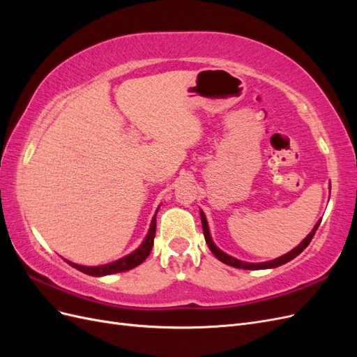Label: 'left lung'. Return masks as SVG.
Wrapping results in <instances>:
<instances>
[{
  "mask_svg": "<svg viewBox=\"0 0 357 357\" xmlns=\"http://www.w3.org/2000/svg\"><path fill=\"white\" fill-rule=\"evenodd\" d=\"M201 213V222H202V229H204V236H205V243H207L208 248L213 252V255L219 259L220 262L229 265V266H234V268H240V269H268V268H277L280 265H284L287 264L289 261H291V259H295L298 255H301L302 252H304V248L308 247V244L311 243L312 236H314L319 225L321 220H319L316 223L314 228H312V231L305 236V240L302 241L299 245H296L294 250H290L289 253L280 256L277 259H274V261H268V262H261V264H250V262H243V261H238V259H235L229 255L223 253L219 247H215V244L213 243L211 240V235H210V231H208V223H207V219H205V214L202 211Z\"/></svg>",
  "mask_w": 357,
  "mask_h": 357,
  "instance_id": "obj_1",
  "label": "left lung"
}]
</instances>
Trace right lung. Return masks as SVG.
<instances>
[{"label":"right lung","instance_id":"add662e5","mask_svg":"<svg viewBox=\"0 0 357 357\" xmlns=\"http://www.w3.org/2000/svg\"><path fill=\"white\" fill-rule=\"evenodd\" d=\"M158 210H156V213H158ZM155 234H156V214L153 215L152 223H150V229H149V234L146 235L143 244L139 245L137 250L132 252L131 255L119 259V261H114L112 264L100 265V266H83V265H77V264H73V262H68V261L67 262L73 268L79 269V271L88 274V275H93V277H102V275H110V274H116V273L129 271V269H132V268L138 266L139 264H143L146 261V257L150 255V252H152Z\"/></svg>","mask_w":357,"mask_h":357}]
</instances>
